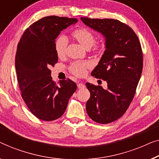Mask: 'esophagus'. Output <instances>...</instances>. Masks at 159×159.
<instances>
[{
	"label": "esophagus",
	"mask_w": 159,
	"mask_h": 159,
	"mask_svg": "<svg viewBox=\"0 0 159 159\" xmlns=\"http://www.w3.org/2000/svg\"><path fill=\"white\" fill-rule=\"evenodd\" d=\"M85 87V85L84 84H82V83H79L78 84V88L79 89H82V88H84Z\"/></svg>",
	"instance_id": "obj_1"
}]
</instances>
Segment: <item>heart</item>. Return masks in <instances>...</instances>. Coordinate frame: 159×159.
Masks as SVG:
<instances>
[{"label":"heart","instance_id":"1","mask_svg":"<svg viewBox=\"0 0 159 159\" xmlns=\"http://www.w3.org/2000/svg\"><path fill=\"white\" fill-rule=\"evenodd\" d=\"M73 36L86 48L91 46L93 50H98L101 48V44L95 42L94 34L86 28H79L73 32ZM68 40L66 36H60L55 42V50L58 57H62L66 54ZM91 66L89 61L74 62L70 65V72L76 76H83L86 74V69Z\"/></svg>","mask_w":159,"mask_h":159}]
</instances>
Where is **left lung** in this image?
Here are the masks:
<instances>
[{"mask_svg":"<svg viewBox=\"0 0 159 159\" xmlns=\"http://www.w3.org/2000/svg\"><path fill=\"white\" fill-rule=\"evenodd\" d=\"M80 19L105 37L106 49L91 75L106 80L107 89L86 83L91 96L86 108L93 121L108 124L121 117L133 101L143 70L141 45L134 31L118 20Z\"/></svg>","mask_w":159,"mask_h":159,"instance_id":"8db88e82","label":"left lung"}]
</instances>
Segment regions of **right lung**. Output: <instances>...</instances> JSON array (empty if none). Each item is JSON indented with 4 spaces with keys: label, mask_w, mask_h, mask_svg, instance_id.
<instances>
[{
    "label": "right lung",
    "mask_w": 159,
    "mask_h": 159,
    "mask_svg": "<svg viewBox=\"0 0 159 159\" xmlns=\"http://www.w3.org/2000/svg\"><path fill=\"white\" fill-rule=\"evenodd\" d=\"M76 19L50 16L38 20L24 32L17 46L15 67L21 97L31 112L44 121L63 115L77 86L70 79L53 81L50 68L57 63L55 39Z\"/></svg>",
    "instance_id": "obj_1"
}]
</instances>
